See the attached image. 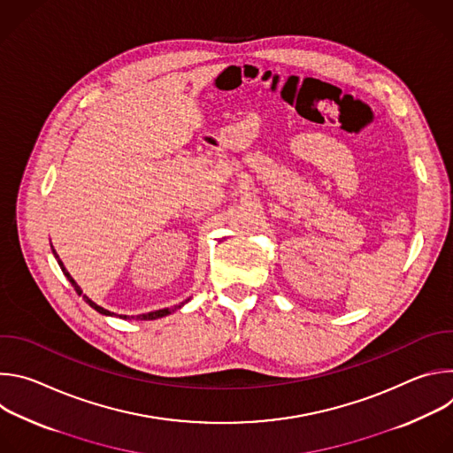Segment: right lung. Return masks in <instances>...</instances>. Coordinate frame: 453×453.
<instances>
[{
    "label": "right lung",
    "instance_id": "add662e5",
    "mask_svg": "<svg viewBox=\"0 0 453 453\" xmlns=\"http://www.w3.org/2000/svg\"><path fill=\"white\" fill-rule=\"evenodd\" d=\"M51 252H53V256H55V260H57V264H58V267L62 269V273H64V276L68 278V281L73 285V288L77 290V294L79 296H82V288L77 285V281L72 278V274L66 271V267H64V264L60 262V257H58V254L55 252V249L51 247ZM84 297V301L91 306V308H95L98 313H102V315H107V317H119V319H136V320H154V319H161V317H165V315H170L172 311H175L177 308H180L184 303H188V301H184V303H180V304H177V306H173V308H163V310H156V311H149V313H140V315H133V317H128V315H116L114 311H109V310H105V308H102V306H98L95 301H91L86 294L82 296Z\"/></svg>",
    "mask_w": 453,
    "mask_h": 453
}]
</instances>
